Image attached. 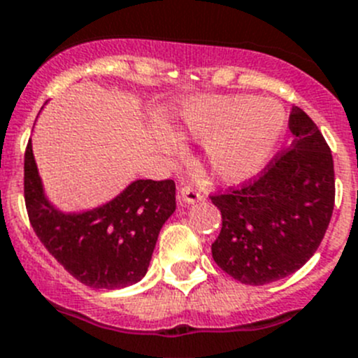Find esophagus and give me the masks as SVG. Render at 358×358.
Instances as JSON below:
<instances>
[{"instance_id":"esophagus-1","label":"esophagus","mask_w":358,"mask_h":358,"mask_svg":"<svg viewBox=\"0 0 358 358\" xmlns=\"http://www.w3.org/2000/svg\"><path fill=\"white\" fill-rule=\"evenodd\" d=\"M201 199H203L201 192H198L194 187L183 185L182 189H180V201L185 203V205H194V203L201 201Z\"/></svg>"}]
</instances>
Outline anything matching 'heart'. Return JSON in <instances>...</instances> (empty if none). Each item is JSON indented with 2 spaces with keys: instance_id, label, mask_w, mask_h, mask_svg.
<instances>
[{
  "instance_id": "heart-1",
  "label": "heart",
  "mask_w": 358,
  "mask_h": 358,
  "mask_svg": "<svg viewBox=\"0 0 358 358\" xmlns=\"http://www.w3.org/2000/svg\"><path fill=\"white\" fill-rule=\"evenodd\" d=\"M285 109L258 96H194L180 106L173 134L205 143L210 168L226 182H245L258 175L285 136ZM169 153L176 141H164Z\"/></svg>"
}]
</instances>
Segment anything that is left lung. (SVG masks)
<instances>
[{"label": "left lung", "mask_w": 358, "mask_h": 358, "mask_svg": "<svg viewBox=\"0 0 358 358\" xmlns=\"http://www.w3.org/2000/svg\"><path fill=\"white\" fill-rule=\"evenodd\" d=\"M289 132V148L277 153L259 178L212 196L222 215L213 262L243 285H268L302 268L332 217L336 180L325 138L296 106Z\"/></svg>", "instance_id": "1"}]
</instances>
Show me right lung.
Wrapping results in <instances>:
<instances>
[{
    "instance_id": "1",
    "label": "right lung",
    "mask_w": 358,
    "mask_h": 358,
    "mask_svg": "<svg viewBox=\"0 0 358 358\" xmlns=\"http://www.w3.org/2000/svg\"><path fill=\"white\" fill-rule=\"evenodd\" d=\"M173 180H134L116 198L83 212L49 201L31 139L24 155V199L40 242L90 288L120 289L148 272L160 228L176 210Z\"/></svg>"
}]
</instances>
